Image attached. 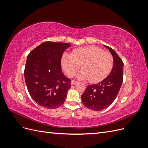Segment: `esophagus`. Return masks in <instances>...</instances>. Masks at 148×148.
Segmentation results:
<instances>
[{"mask_svg":"<svg viewBox=\"0 0 148 148\" xmlns=\"http://www.w3.org/2000/svg\"><path fill=\"white\" fill-rule=\"evenodd\" d=\"M77 83H78V82H77V81H75V80H72V81L71 82V85H73V84H75Z\"/></svg>","mask_w":148,"mask_h":148,"instance_id":"1","label":"esophagus"}]
</instances>
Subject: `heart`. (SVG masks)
I'll use <instances>...</instances> for the list:
<instances>
[{"instance_id": "obj_1", "label": "heart", "mask_w": 148, "mask_h": 148, "mask_svg": "<svg viewBox=\"0 0 148 148\" xmlns=\"http://www.w3.org/2000/svg\"><path fill=\"white\" fill-rule=\"evenodd\" d=\"M61 63L69 77H73L82 65L83 70L77 75V78L97 83L109 75L112 69L114 59L110 53L104 52L101 48L90 46L75 49L71 55H64Z\"/></svg>"}]
</instances>
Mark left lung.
Returning <instances> with one entry per match:
<instances>
[{
    "instance_id": "left-lung-1",
    "label": "left lung",
    "mask_w": 148,
    "mask_h": 148,
    "mask_svg": "<svg viewBox=\"0 0 148 148\" xmlns=\"http://www.w3.org/2000/svg\"><path fill=\"white\" fill-rule=\"evenodd\" d=\"M111 53L114 65L110 73L100 83L89 85L82 95L83 104L87 108L95 111L106 109L112 104L123 82V63L115 51L109 46L104 45Z\"/></svg>"
}]
</instances>
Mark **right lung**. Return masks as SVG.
Masks as SVG:
<instances>
[{"label": "right lung", "instance_id": "right-lung-1", "mask_svg": "<svg viewBox=\"0 0 148 148\" xmlns=\"http://www.w3.org/2000/svg\"><path fill=\"white\" fill-rule=\"evenodd\" d=\"M69 43L47 41L34 49L27 57L25 79L28 91L38 104L53 109L64 104L71 80L61 70L60 60Z\"/></svg>", "mask_w": 148, "mask_h": 148}]
</instances>
